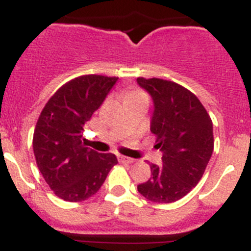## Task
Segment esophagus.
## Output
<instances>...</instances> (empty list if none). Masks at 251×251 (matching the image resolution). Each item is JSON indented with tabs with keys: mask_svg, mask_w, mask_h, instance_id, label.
Instances as JSON below:
<instances>
[{
	"mask_svg": "<svg viewBox=\"0 0 251 251\" xmlns=\"http://www.w3.org/2000/svg\"><path fill=\"white\" fill-rule=\"evenodd\" d=\"M119 162H122V163H133V162H134V159L129 158V157H126V156H121L119 157Z\"/></svg>",
	"mask_w": 251,
	"mask_h": 251,
	"instance_id": "34e87169",
	"label": "esophagus"
}]
</instances>
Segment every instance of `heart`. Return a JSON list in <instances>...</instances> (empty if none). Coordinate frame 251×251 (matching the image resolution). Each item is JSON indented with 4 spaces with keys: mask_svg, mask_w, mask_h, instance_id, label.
Instances as JSON below:
<instances>
[{
    "mask_svg": "<svg viewBox=\"0 0 251 251\" xmlns=\"http://www.w3.org/2000/svg\"><path fill=\"white\" fill-rule=\"evenodd\" d=\"M142 93L141 92H137V90H133V92L129 93V95H128V99L133 98V97H137V95H141Z\"/></svg>",
    "mask_w": 251,
    "mask_h": 251,
    "instance_id": "heart-1",
    "label": "heart"
}]
</instances>
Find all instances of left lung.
Instances as JSON below:
<instances>
[{"mask_svg":"<svg viewBox=\"0 0 251 251\" xmlns=\"http://www.w3.org/2000/svg\"><path fill=\"white\" fill-rule=\"evenodd\" d=\"M153 99L151 132L162 151V166L151 163V178L138 185L147 200L170 203L199 183L214 151L212 121L196 95L175 81L137 77Z\"/></svg>","mask_w":251,"mask_h":251,"instance_id":"left-lung-1","label":"left lung"}]
</instances>
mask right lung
Here are the masks:
<instances>
[{"label":"right lung","instance_id":"1","mask_svg":"<svg viewBox=\"0 0 251 251\" xmlns=\"http://www.w3.org/2000/svg\"><path fill=\"white\" fill-rule=\"evenodd\" d=\"M117 80L93 74L75 77L56 90L37 119L32 139L36 165L63 200L77 202L92 197L118 163L113 153H98L83 143L84 124Z\"/></svg>","mask_w":251,"mask_h":251}]
</instances>
